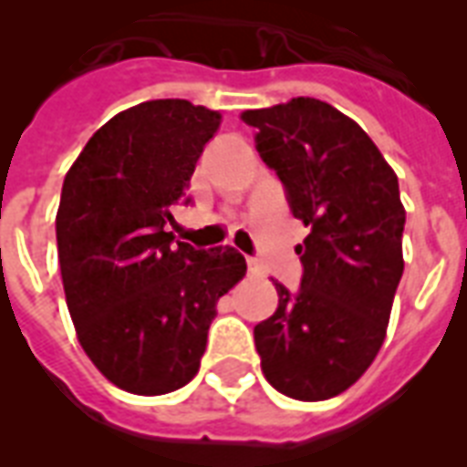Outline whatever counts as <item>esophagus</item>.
Segmentation results:
<instances>
[{"label": "esophagus", "instance_id": "obj_1", "mask_svg": "<svg viewBox=\"0 0 467 467\" xmlns=\"http://www.w3.org/2000/svg\"><path fill=\"white\" fill-rule=\"evenodd\" d=\"M247 266H249V274H254V276H262L264 274L262 264L256 262L254 256H247Z\"/></svg>", "mask_w": 467, "mask_h": 467}]
</instances>
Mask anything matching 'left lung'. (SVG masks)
<instances>
[{
	"label": "left lung",
	"mask_w": 467,
	"mask_h": 467,
	"mask_svg": "<svg viewBox=\"0 0 467 467\" xmlns=\"http://www.w3.org/2000/svg\"><path fill=\"white\" fill-rule=\"evenodd\" d=\"M256 152L284 183L291 213L310 227L296 247V291L254 327L262 370L293 400H329L376 358L402 278L405 208L398 176L358 123L319 99L244 111Z\"/></svg>",
	"instance_id": "obj_1"
}]
</instances>
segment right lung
I'll return each instance as SVG.
<instances>
[{"label": "right lung", "instance_id": "right-lung-1", "mask_svg": "<svg viewBox=\"0 0 467 467\" xmlns=\"http://www.w3.org/2000/svg\"><path fill=\"white\" fill-rule=\"evenodd\" d=\"M218 126V111L186 99L145 101L99 128L62 183L55 230L77 337L135 395L196 376L218 300L247 274L234 247L205 252L167 233Z\"/></svg>", "mask_w": 467, "mask_h": 467}]
</instances>
